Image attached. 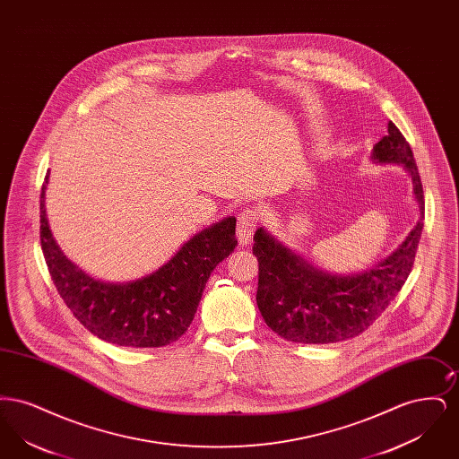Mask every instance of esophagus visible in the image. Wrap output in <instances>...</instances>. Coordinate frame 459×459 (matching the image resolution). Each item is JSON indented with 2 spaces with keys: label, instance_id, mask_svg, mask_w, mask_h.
Here are the masks:
<instances>
[{
  "label": "esophagus",
  "instance_id": "34e87169",
  "mask_svg": "<svg viewBox=\"0 0 459 459\" xmlns=\"http://www.w3.org/2000/svg\"><path fill=\"white\" fill-rule=\"evenodd\" d=\"M258 221H260V215H258V210L255 208H247L240 213L238 219V239L242 246L251 242L253 234L258 227Z\"/></svg>",
  "mask_w": 459,
  "mask_h": 459
}]
</instances>
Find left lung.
<instances>
[{
  "mask_svg": "<svg viewBox=\"0 0 459 459\" xmlns=\"http://www.w3.org/2000/svg\"><path fill=\"white\" fill-rule=\"evenodd\" d=\"M387 131L373 146L371 160L408 169L421 215L389 258L363 273L330 275L263 229L253 238V255L260 264L256 303L264 324L285 341L330 344L359 335L391 305L413 268L423 229V186L408 141L393 122Z\"/></svg>",
  "mask_w": 459,
  "mask_h": 459,
  "instance_id": "8db88e82",
  "label": "left lung"
}]
</instances>
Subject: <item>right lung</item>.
I'll use <instances>...</instances> for the list:
<instances>
[{"instance_id":"1","label":"right lung","mask_w":459,"mask_h":459,"mask_svg":"<svg viewBox=\"0 0 459 459\" xmlns=\"http://www.w3.org/2000/svg\"><path fill=\"white\" fill-rule=\"evenodd\" d=\"M41 189V247L53 284L74 316L91 333L126 348H161L191 325L210 273L238 246L229 217L187 240L153 273L126 284L91 279L66 258L51 234Z\"/></svg>"}]
</instances>
